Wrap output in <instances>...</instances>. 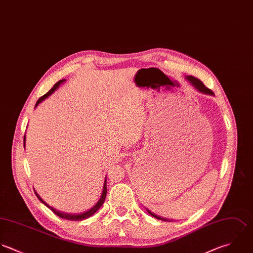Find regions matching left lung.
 I'll use <instances>...</instances> for the list:
<instances>
[{
  "mask_svg": "<svg viewBox=\"0 0 253 253\" xmlns=\"http://www.w3.org/2000/svg\"><path fill=\"white\" fill-rule=\"evenodd\" d=\"M189 82H190V84L193 85L198 91H200V92H202V93H205V94H210V95H214V93H213V91L211 90V89H209V88H207L205 85L203 84V83L200 81V80H198V79H196V78H194V77H192V76H190V77H187L186 78ZM147 212L151 215V216H153L154 218H156V219H158V220H162V221H168L166 218L164 219V218H162V217H160V216H157V215H155L154 213H152L151 211H149V210H147Z\"/></svg>",
  "mask_w": 253,
  "mask_h": 253,
  "instance_id": "8db88e82",
  "label": "left lung"
}]
</instances>
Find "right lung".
Returning a JSON list of instances; mask_svg holds the SVG:
<instances>
[{
    "instance_id": "obj_1",
    "label": "right lung",
    "mask_w": 253,
    "mask_h": 253,
    "mask_svg": "<svg viewBox=\"0 0 253 253\" xmlns=\"http://www.w3.org/2000/svg\"><path fill=\"white\" fill-rule=\"evenodd\" d=\"M65 82V80H62V81H60V82H58L56 84L54 85L45 95H43L42 97H40L39 99H38V101L36 102V105H35V107L40 103V102H42L44 99H46L48 96H50L59 86L60 84H62V83H64ZM23 144L25 145V135H24V139H23ZM35 194H36V196L38 197V199L44 204V205H46L48 208H50L57 216H59L60 218H62V219H66V220H70V221H82V220H84V219H87V218H89L90 216H92L101 206H102V204L104 203V201H105V198H106V194H107V179H105V182H104V186H103V191H102V194H101V197H100V199H99V201L91 208V209H89L88 211H86L84 213H82V214H67V213H64V212H61V211H58V210H56L55 208H53V207H51V206H49L38 194H37V192L35 191Z\"/></svg>"
}]
</instances>
